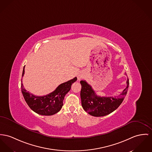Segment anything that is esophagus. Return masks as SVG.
Returning <instances> with one entry per match:
<instances>
[{"label":"esophagus","instance_id":"1","mask_svg":"<svg viewBox=\"0 0 152 152\" xmlns=\"http://www.w3.org/2000/svg\"><path fill=\"white\" fill-rule=\"evenodd\" d=\"M77 77H78V80L80 81V80H81V79L82 78V77H82V75H78Z\"/></svg>","mask_w":152,"mask_h":152}]
</instances>
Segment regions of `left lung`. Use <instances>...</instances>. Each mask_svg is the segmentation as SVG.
<instances>
[{"instance_id":"left-lung-1","label":"left lung","mask_w":152,"mask_h":152,"mask_svg":"<svg viewBox=\"0 0 152 152\" xmlns=\"http://www.w3.org/2000/svg\"><path fill=\"white\" fill-rule=\"evenodd\" d=\"M80 83L82 87L81 104L83 108L91 116L100 117L111 113L120 106L128 91L129 80H127L126 88L117 97L98 96L86 81H81Z\"/></svg>"}]
</instances>
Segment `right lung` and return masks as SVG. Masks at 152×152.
<instances>
[{
  "label": "right lung",
  "instance_id": "obj_1",
  "mask_svg": "<svg viewBox=\"0 0 152 152\" xmlns=\"http://www.w3.org/2000/svg\"><path fill=\"white\" fill-rule=\"evenodd\" d=\"M24 72L25 66L23 69L22 77ZM77 80V78L75 77L70 81L61 83L54 91L44 96H37L31 94L23 88L22 83L20 86L21 91L25 100L31 110L39 115L50 116L61 110L65 95L70 91L71 85Z\"/></svg>",
  "mask_w": 152,
  "mask_h": 152
}]
</instances>
